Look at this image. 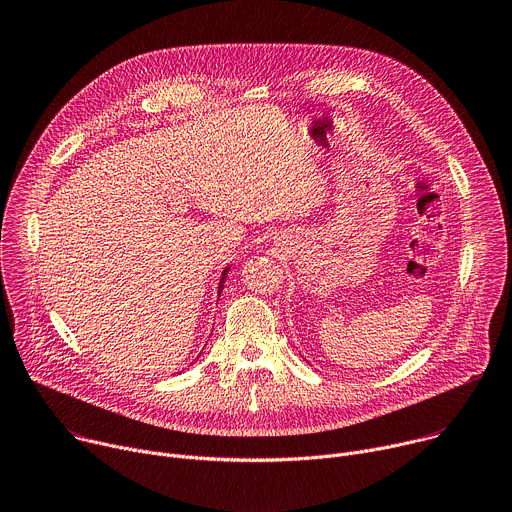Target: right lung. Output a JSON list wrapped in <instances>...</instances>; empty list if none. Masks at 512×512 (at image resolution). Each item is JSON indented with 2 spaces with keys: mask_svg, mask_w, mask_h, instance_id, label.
<instances>
[{
  "mask_svg": "<svg viewBox=\"0 0 512 512\" xmlns=\"http://www.w3.org/2000/svg\"><path fill=\"white\" fill-rule=\"evenodd\" d=\"M227 273H229V267L223 271V277H221V283H218V296H221V291H223V283H225V279H227Z\"/></svg>",
  "mask_w": 512,
  "mask_h": 512,
  "instance_id": "right-lung-1",
  "label": "right lung"
}]
</instances>
